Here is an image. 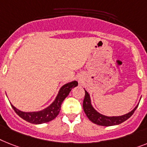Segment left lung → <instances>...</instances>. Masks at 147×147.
Returning <instances> with one entry per match:
<instances>
[{"label": "left lung", "instance_id": "obj_1", "mask_svg": "<svg viewBox=\"0 0 147 147\" xmlns=\"http://www.w3.org/2000/svg\"><path fill=\"white\" fill-rule=\"evenodd\" d=\"M83 110L85 113L90 120L91 122H92L94 124H97L98 125L102 126H112L119 125L125 122V120L129 119L131 116L133 115L135 110L138 107V104L136 106V107L133 110H131L130 113H128L127 114H125L123 116H106L104 115L100 114L98 113L96 110L93 108V107L91 104L90 96L86 91L85 90V98L83 100Z\"/></svg>", "mask_w": 147, "mask_h": 147}]
</instances>
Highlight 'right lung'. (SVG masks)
<instances>
[{
    "mask_svg": "<svg viewBox=\"0 0 147 147\" xmlns=\"http://www.w3.org/2000/svg\"><path fill=\"white\" fill-rule=\"evenodd\" d=\"M77 85H78V82L76 81H73V82H68V83L64 85L61 88L59 94H58L55 100L53 101V104L44 110L38 111V112H22V111H20L18 109L16 108L15 107L13 106L12 104H11V106L13 108L14 111L22 119L30 122V123L42 124V123H45V122H50L58 116L63 100H65V98L68 95L71 89L76 87Z\"/></svg>",
    "mask_w": 147,
    "mask_h": 147,
    "instance_id": "add662e5",
    "label": "right lung"
}]
</instances>
